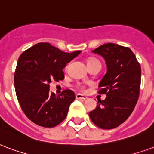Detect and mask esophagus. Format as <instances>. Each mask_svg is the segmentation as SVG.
<instances>
[{
  "mask_svg": "<svg viewBox=\"0 0 154 154\" xmlns=\"http://www.w3.org/2000/svg\"><path fill=\"white\" fill-rule=\"evenodd\" d=\"M76 98H77V100H86V99H87V97H86V95H83V94H76Z\"/></svg>",
  "mask_w": 154,
  "mask_h": 154,
  "instance_id": "obj_1",
  "label": "esophagus"
}]
</instances>
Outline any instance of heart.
I'll return each mask as SVG.
<instances>
[{"label": "heart", "mask_w": 154, "mask_h": 154, "mask_svg": "<svg viewBox=\"0 0 154 154\" xmlns=\"http://www.w3.org/2000/svg\"><path fill=\"white\" fill-rule=\"evenodd\" d=\"M100 63V61L98 60H96V59H94V58H90V59H88V60H87V65H91V64H93V63ZM68 68V66L66 67V68ZM77 88H79L80 90H84L85 89V86L84 85H82V84H80V83H78V84H77Z\"/></svg>", "instance_id": "1"}]
</instances>
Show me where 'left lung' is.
Masks as SVG:
<instances>
[{
    "instance_id": "left-lung-1",
    "label": "left lung",
    "mask_w": 154,
    "mask_h": 154,
    "mask_svg": "<svg viewBox=\"0 0 154 154\" xmlns=\"http://www.w3.org/2000/svg\"><path fill=\"white\" fill-rule=\"evenodd\" d=\"M92 51L106 61L107 73L98 93L107 96L99 100L89 116L98 127L112 129L123 123L135 109L140 95V65L131 49L118 44H103Z\"/></svg>"
}]
</instances>
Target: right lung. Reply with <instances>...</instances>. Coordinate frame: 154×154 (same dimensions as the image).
<instances>
[{"label":"right lung","mask_w":154,"mask_h":154,"mask_svg":"<svg viewBox=\"0 0 154 154\" xmlns=\"http://www.w3.org/2000/svg\"><path fill=\"white\" fill-rule=\"evenodd\" d=\"M80 53L63 52L41 42L19 56L14 79L15 92L23 112L32 122L54 127L65 119L76 95L71 90H64L56 96L50 91V84L63 80V68Z\"/></svg>","instance_id":"1"}]
</instances>
